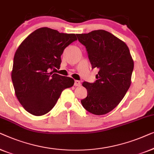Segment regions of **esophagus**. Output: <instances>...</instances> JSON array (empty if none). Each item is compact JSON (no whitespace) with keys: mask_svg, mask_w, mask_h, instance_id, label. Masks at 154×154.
I'll return each instance as SVG.
<instances>
[{"mask_svg":"<svg viewBox=\"0 0 154 154\" xmlns=\"http://www.w3.org/2000/svg\"><path fill=\"white\" fill-rule=\"evenodd\" d=\"M75 86H81V82H80V81H78V80H75Z\"/></svg>","mask_w":154,"mask_h":154,"instance_id":"esophagus-1","label":"esophagus"}]
</instances>
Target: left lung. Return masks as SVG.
Returning a JSON list of instances; mask_svg holds the SVG:
<instances>
[{"label": "left lung", "mask_w": 154, "mask_h": 154, "mask_svg": "<svg viewBox=\"0 0 154 154\" xmlns=\"http://www.w3.org/2000/svg\"><path fill=\"white\" fill-rule=\"evenodd\" d=\"M86 47L92 68L98 70L94 83L84 82L87 96L83 107L96 115L114 109L125 96L131 84L134 62L126 44L105 30L77 34Z\"/></svg>", "instance_id": "1"}]
</instances>
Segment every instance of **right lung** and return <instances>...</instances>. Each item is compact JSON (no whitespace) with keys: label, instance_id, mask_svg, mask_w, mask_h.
Returning a JSON list of instances; mask_svg holds the SVG:
<instances>
[{"label":"right lung","instance_id":"add662e5","mask_svg":"<svg viewBox=\"0 0 154 154\" xmlns=\"http://www.w3.org/2000/svg\"><path fill=\"white\" fill-rule=\"evenodd\" d=\"M77 40L75 34L60 33L43 27L30 34L17 49L12 83L19 102L30 114L42 116L48 113L63 91L74 85L72 78L51 70L60 67L65 48Z\"/></svg>","mask_w":154,"mask_h":154}]
</instances>
